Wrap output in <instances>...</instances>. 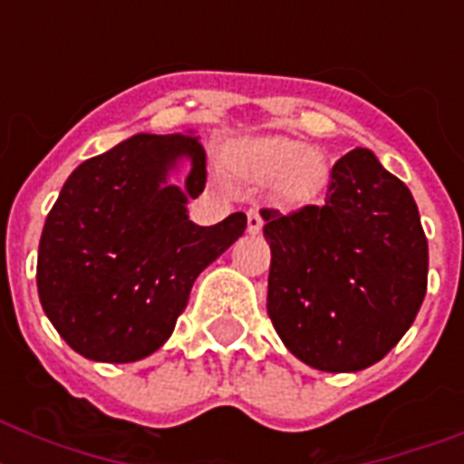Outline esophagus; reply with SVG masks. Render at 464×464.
Instances as JSON below:
<instances>
[{"label":"esophagus","mask_w":464,"mask_h":464,"mask_svg":"<svg viewBox=\"0 0 464 464\" xmlns=\"http://www.w3.org/2000/svg\"><path fill=\"white\" fill-rule=\"evenodd\" d=\"M262 224H265V218L257 209H250L247 211V231L250 233H260L262 231Z\"/></svg>","instance_id":"esophagus-1"}]
</instances>
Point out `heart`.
<instances>
[{
    "mask_svg": "<svg viewBox=\"0 0 464 464\" xmlns=\"http://www.w3.org/2000/svg\"><path fill=\"white\" fill-rule=\"evenodd\" d=\"M228 163L238 175L255 182L279 178V192L289 202H310L327 182V166L304 141L267 137L240 144L228 154Z\"/></svg>",
    "mask_w": 464,
    "mask_h": 464,
    "instance_id": "b5f03b06",
    "label": "heart"
}]
</instances>
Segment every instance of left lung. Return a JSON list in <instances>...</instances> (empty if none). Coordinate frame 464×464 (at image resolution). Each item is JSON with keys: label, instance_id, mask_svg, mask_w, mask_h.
Here are the masks:
<instances>
[{"label": "left lung", "instance_id": "8db88e82", "mask_svg": "<svg viewBox=\"0 0 464 464\" xmlns=\"http://www.w3.org/2000/svg\"><path fill=\"white\" fill-rule=\"evenodd\" d=\"M267 313L296 359L327 373L373 366L426 296L429 243L414 197L368 149L332 166L323 207L262 209Z\"/></svg>", "mask_w": 464, "mask_h": 464}]
</instances>
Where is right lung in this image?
Listing matches in <instances>:
<instances>
[{"instance_id": "add662e5", "label": "right lung", "mask_w": 464, "mask_h": 464, "mask_svg": "<svg viewBox=\"0 0 464 464\" xmlns=\"http://www.w3.org/2000/svg\"><path fill=\"white\" fill-rule=\"evenodd\" d=\"M190 160L185 188L167 182ZM207 182V154L195 134H134L83 160L69 175L43 226L38 296L76 353L130 363L163 346L188 305L192 284L243 236L236 211L214 226L188 217Z\"/></svg>"}]
</instances>
